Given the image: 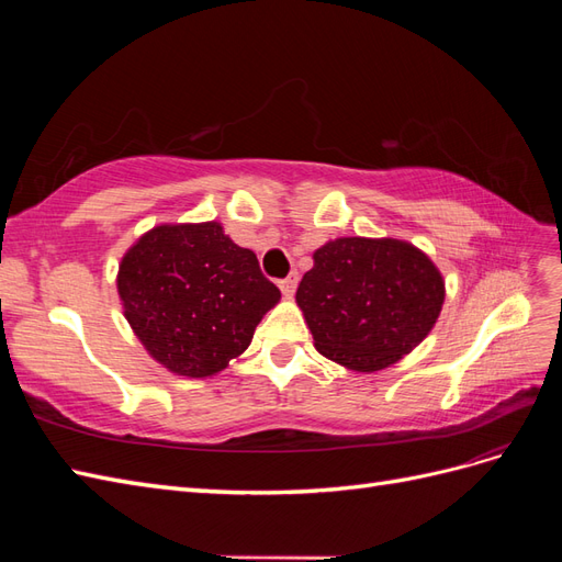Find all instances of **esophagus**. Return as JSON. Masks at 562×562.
I'll return each mask as SVG.
<instances>
[{"label": "esophagus", "mask_w": 562, "mask_h": 562, "mask_svg": "<svg viewBox=\"0 0 562 562\" xmlns=\"http://www.w3.org/2000/svg\"><path fill=\"white\" fill-rule=\"evenodd\" d=\"M297 281H300V277H297V271H291V274H288L285 279H281V281H279V288H281V293H283L285 297H291V295L295 293V288H297Z\"/></svg>", "instance_id": "1"}]
</instances>
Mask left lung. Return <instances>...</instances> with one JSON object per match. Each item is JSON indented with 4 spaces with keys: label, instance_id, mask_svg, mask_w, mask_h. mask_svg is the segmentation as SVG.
Listing matches in <instances>:
<instances>
[{
    "label": "left lung",
    "instance_id": "8db88e82",
    "mask_svg": "<svg viewBox=\"0 0 562 562\" xmlns=\"http://www.w3.org/2000/svg\"><path fill=\"white\" fill-rule=\"evenodd\" d=\"M295 302L318 353L356 372H378L431 333L446 281L413 244L342 236L314 252Z\"/></svg>",
    "mask_w": 562,
    "mask_h": 562
}]
</instances>
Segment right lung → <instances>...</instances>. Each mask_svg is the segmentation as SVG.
Returning a JSON list of instances; mask_svg holds the SVG:
<instances>
[{"label": "right lung", "mask_w": 562, "mask_h": 562, "mask_svg": "<svg viewBox=\"0 0 562 562\" xmlns=\"http://www.w3.org/2000/svg\"><path fill=\"white\" fill-rule=\"evenodd\" d=\"M116 293L147 353L182 378H213L241 356L281 291L215 223L157 225L122 258Z\"/></svg>", "instance_id": "obj_1"}]
</instances>
